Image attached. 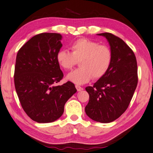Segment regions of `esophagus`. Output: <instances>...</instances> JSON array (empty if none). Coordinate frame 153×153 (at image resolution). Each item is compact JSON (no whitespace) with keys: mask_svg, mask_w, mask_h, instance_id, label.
Listing matches in <instances>:
<instances>
[{"mask_svg":"<svg viewBox=\"0 0 153 153\" xmlns=\"http://www.w3.org/2000/svg\"><path fill=\"white\" fill-rule=\"evenodd\" d=\"M75 87H76V88L77 91H81L83 90V88L81 87V86H79V85H76Z\"/></svg>","mask_w":153,"mask_h":153,"instance_id":"obj_1","label":"esophagus"}]
</instances>
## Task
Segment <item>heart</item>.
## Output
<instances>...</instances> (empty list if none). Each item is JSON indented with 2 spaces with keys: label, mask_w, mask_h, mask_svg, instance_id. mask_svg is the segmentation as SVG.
Returning <instances> with one entry per match:
<instances>
[{
  "label": "heart",
  "mask_w": 153,
  "mask_h": 153,
  "mask_svg": "<svg viewBox=\"0 0 153 153\" xmlns=\"http://www.w3.org/2000/svg\"><path fill=\"white\" fill-rule=\"evenodd\" d=\"M71 53L60 50L56 59L60 67L66 71L71 70L79 61L80 68L71 72L67 79L75 84L88 82L92 77L99 79L107 73L111 65L112 53L108 46L87 38H80L70 46Z\"/></svg>",
  "instance_id": "b5f03b06"
}]
</instances>
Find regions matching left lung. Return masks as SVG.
<instances>
[{
  "label": "left lung",
  "instance_id": "obj_1",
  "mask_svg": "<svg viewBox=\"0 0 153 153\" xmlns=\"http://www.w3.org/2000/svg\"><path fill=\"white\" fill-rule=\"evenodd\" d=\"M98 34L108 40L112 62L105 75L85 88L89 94L85 112L95 121L108 123L128 107L138 83L137 62L134 52L119 37L109 33Z\"/></svg>",
  "mask_w": 153,
  "mask_h": 153
}]
</instances>
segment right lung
Returning <instances> with one entry per match:
<instances>
[{
  "instance_id": "add662e5",
  "label": "right lung",
  "mask_w": 153,
  "mask_h": 153,
  "mask_svg": "<svg viewBox=\"0 0 153 153\" xmlns=\"http://www.w3.org/2000/svg\"><path fill=\"white\" fill-rule=\"evenodd\" d=\"M61 39L58 33L36 34L16 55L14 81L17 95L26 114L39 123L59 119L65 103L76 92L70 81L55 85L64 76L56 59Z\"/></svg>"
}]
</instances>
